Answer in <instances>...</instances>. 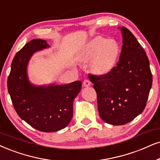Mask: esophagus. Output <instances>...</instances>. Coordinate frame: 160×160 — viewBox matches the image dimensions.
Wrapping results in <instances>:
<instances>
[{
    "label": "esophagus",
    "mask_w": 160,
    "mask_h": 160,
    "mask_svg": "<svg viewBox=\"0 0 160 160\" xmlns=\"http://www.w3.org/2000/svg\"><path fill=\"white\" fill-rule=\"evenodd\" d=\"M83 86L85 87H88V86H91V82L90 80H85L83 81Z\"/></svg>",
    "instance_id": "34e87169"
}]
</instances>
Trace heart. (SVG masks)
<instances>
[{
    "label": "heart",
    "instance_id": "b5f03b06",
    "mask_svg": "<svg viewBox=\"0 0 160 160\" xmlns=\"http://www.w3.org/2000/svg\"><path fill=\"white\" fill-rule=\"evenodd\" d=\"M120 53V47L117 40L97 37L90 40L85 46L82 59L91 61L90 67L94 73H108L116 66Z\"/></svg>",
    "mask_w": 160,
    "mask_h": 160
}]
</instances>
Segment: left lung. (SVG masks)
<instances>
[{"instance_id":"8db88e82","label":"left lung","mask_w":160,"mask_h":160,"mask_svg":"<svg viewBox=\"0 0 160 160\" xmlns=\"http://www.w3.org/2000/svg\"><path fill=\"white\" fill-rule=\"evenodd\" d=\"M117 66L103 75L89 74L98 96L99 114L108 124H126L143 112L152 86L148 58L136 38L123 26Z\"/></svg>"}]
</instances>
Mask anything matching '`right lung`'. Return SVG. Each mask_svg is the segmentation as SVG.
<instances>
[{
	"label": "right lung",
	"mask_w": 160,
	"mask_h": 160,
	"mask_svg": "<svg viewBox=\"0 0 160 160\" xmlns=\"http://www.w3.org/2000/svg\"><path fill=\"white\" fill-rule=\"evenodd\" d=\"M47 42L33 39L17 52L7 80L8 92L16 112L34 128L54 132L66 128L73 117V101L80 92V80L65 85L35 86L30 82L27 66L36 52L48 48Z\"/></svg>",
	"instance_id": "1"
}]
</instances>
